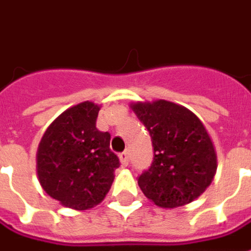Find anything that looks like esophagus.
<instances>
[{"mask_svg":"<svg viewBox=\"0 0 251 251\" xmlns=\"http://www.w3.org/2000/svg\"><path fill=\"white\" fill-rule=\"evenodd\" d=\"M120 160L121 164H122L124 167H126V166L129 164V153H127V152H122V153H120Z\"/></svg>","mask_w":251,"mask_h":251,"instance_id":"esophagus-1","label":"esophagus"}]
</instances>
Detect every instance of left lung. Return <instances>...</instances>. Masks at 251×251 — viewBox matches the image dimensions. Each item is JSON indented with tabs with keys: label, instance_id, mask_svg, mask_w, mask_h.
<instances>
[{
	"label": "left lung",
	"instance_id": "left-lung-1",
	"mask_svg": "<svg viewBox=\"0 0 251 251\" xmlns=\"http://www.w3.org/2000/svg\"><path fill=\"white\" fill-rule=\"evenodd\" d=\"M130 108L153 145V162L138 176L145 197L160 208L194 201L217 170L215 145L204 124L189 108L163 99L131 103Z\"/></svg>",
	"mask_w": 251,
	"mask_h": 251
}]
</instances>
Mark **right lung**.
I'll return each mask as SVG.
<instances>
[{"instance_id":"obj_1","label":"right lung","mask_w":251,"mask_h":251,"mask_svg":"<svg viewBox=\"0 0 251 251\" xmlns=\"http://www.w3.org/2000/svg\"><path fill=\"white\" fill-rule=\"evenodd\" d=\"M100 106L83 101L65 110L47 127L36 153L40 186L59 204L85 211L100 204L110 190L118 156L110 133L96 129Z\"/></svg>"}]
</instances>
